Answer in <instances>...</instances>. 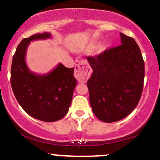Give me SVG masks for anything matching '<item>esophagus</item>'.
Here are the masks:
<instances>
[{
	"mask_svg": "<svg viewBox=\"0 0 160 160\" xmlns=\"http://www.w3.org/2000/svg\"><path fill=\"white\" fill-rule=\"evenodd\" d=\"M92 69L87 62H77L74 76L80 82H86L90 77Z\"/></svg>",
	"mask_w": 160,
	"mask_h": 160,
	"instance_id": "esophagus-1",
	"label": "esophagus"
}]
</instances>
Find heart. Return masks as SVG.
Listing matches in <instances>:
<instances>
[{"instance_id":"b5f03b06","label":"heart","mask_w":160,"mask_h":160,"mask_svg":"<svg viewBox=\"0 0 160 160\" xmlns=\"http://www.w3.org/2000/svg\"><path fill=\"white\" fill-rule=\"evenodd\" d=\"M99 44H100V43L98 41H92L86 45L85 48L86 51V52H92V51L95 50V49L98 48Z\"/></svg>"}]
</instances>
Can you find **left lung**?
<instances>
[{"label":"left lung","mask_w":160,"mask_h":160,"mask_svg":"<svg viewBox=\"0 0 160 160\" xmlns=\"http://www.w3.org/2000/svg\"><path fill=\"white\" fill-rule=\"evenodd\" d=\"M121 45L87 57L93 70L88 80L93 113L105 122L127 117L138 104L143 90L144 62L132 38L120 33Z\"/></svg>","instance_id":"left-lung-1"}]
</instances>
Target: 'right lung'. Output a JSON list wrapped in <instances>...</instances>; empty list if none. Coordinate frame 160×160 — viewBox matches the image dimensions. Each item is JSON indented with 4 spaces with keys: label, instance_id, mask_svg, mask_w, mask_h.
<instances>
[{
    "label": "right lung",
    "instance_id": "1",
    "mask_svg": "<svg viewBox=\"0 0 160 160\" xmlns=\"http://www.w3.org/2000/svg\"><path fill=\"white\" fill-rule=\"evenodd\" d=\"M50 38V33L44 32L24 38L16 48L11 66V86L16 100L28 114L44 122L65 117L77 85L74 68L59 63L47 74H37L28 67L25 56L30 42Z\"/></svg>",
    "mask_w": 160,
    "mask_h": 160
}]
</instances>
